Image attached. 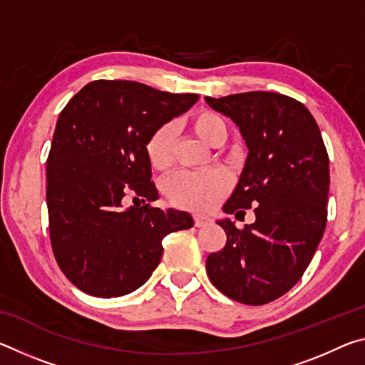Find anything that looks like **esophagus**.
Listing matches in <instances>:
<instances>
[{
  "label": "esophagus",
  "instance_id": "esophagus-1",
  "mask_svg": "<svg viewBox=\"0 0 365 365\" xmlns=\"http://www.w3.org/2000/svg\"><path fill=\"white\" fill-rule=\"evenodd\" d=\"M193 222H195L196 227H205V225H207V224H211V219H209L207 215L196 214L195 217H193Z\"/></svg>",
  "mask_w": 365,
  "mask_h": 365
}]
</instances>
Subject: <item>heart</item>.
<instances>
[{
  "label": "heart",
  "mask_w": 365,
  "mask_h": 365,
  "mask_svg": "<svg viewBox=\"0 0 365 365\" xmlns=\"http://www.w3.org/2000/svg\"><path fill=\"white\" fill-rule=\"evenodd\" d=\"M190 127L197 137L211 146H220L227 140V125L222 117L211 109H200L190 117ZM174 127L163 123L146 140L145 154L151 168L168 170L174 164ZM230 178L220 169L205 172L182 170L164 182L163 191L170 205L205 212L212 209L227 195Z\"/></svg>",
  "instance_id": "heart-1"
}]
</instances>
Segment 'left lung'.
Returning a JSON list of instances; mask_svg holds the SVG:
<instances>
[{
  "instance_id": "1",
  "label": "left lung",
  "mask_w": 365,
  "mask_h": 365,
  "mask_svg": "<svg viewBox=\"0 0 365 365\" xmlns=\"http://www.w3.org/2000/svg\"><path fill=\"white\" fill-rule=\"evenodd\" d=\"M206 101L237 123L250 150L224 211L256 214L242 230L217 222L227 243L206 259L209 280L233 301L267 304L298 283L322 240L329 154L316 119L294 98L248 91Z\"/></svg>"
}]
</instances>
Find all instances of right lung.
Segmentation results:
<instances>
[{
  "mask_svg": "<svg viewBox=\"0 0 365 365\" xmlns=\"http://www.w3.org/2000/svg\"><path fill=\"white\" fill-rule=\"evenodd\" d=\"M197 100L128 80H95L61 110L46 163L49 240L63 274L98 298L132 293L163 257V238L191 215L154 207L150 135ZM130 195L139 201L123 206Z\"/></svg>",
  "mask_w": 365,
  "mask_h": 365,
  "instance_id": "add662e5",
  "label": "right lung"
}]
</instances>
